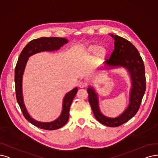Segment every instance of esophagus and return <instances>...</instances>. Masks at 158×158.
Wrapping results in <instances>:
<instances>
[{
    "mask_svg": "<svg viewBox=\"0 0 158 158\" xmlns=\"http://www.w3.org/2000/svg\"><path fill=\"white\" fill-rule=\"evenodd\" d=\"M78 85H79V87L80 88H84V87H85L87 86V84L85 82V81H80Z\"/></svg>",
    "mask_w": 158,
    "mask_h": 158,
    "instance_id": "obj_1",
    "label": "esophagus"
}]
</instances>
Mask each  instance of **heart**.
Listing matches in <instances>:
<instances>
[{
  "label": "heart",
  "mask_w": 158,
  "mask_h": 158,
  "mask_svg": "<svg viewBox=\"0 0 158 158\" xmlns=\"http://www.w3.org/2000/svg\"><path fill=\"white\" fill-rule=\"evenodd\" d=\"M98 46L96 45H91L89 48L87 49V51L89 52V53H94L95 52L97 49H98ZM106 53V49L104 47H100L98 48V54L99 56H102Z\"/></svg>",
  "instance_id": "b5f03b06"
}]
</instances>
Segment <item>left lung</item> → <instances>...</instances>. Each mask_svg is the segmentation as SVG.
Masks as SVG:
<instances>
[{"label": "left lung", "instance_id": "obj_1", "mask_svg": "<svg viewBox=\"0 0 158 158\" xmlns=\"http://www.w3.org/2000/svg\"><path fill=\"white\" fill-rule=\"evenodd\" d=\"M110 35L114 38L115 48L110 58L106 59L105 64L111 67L121 66L127 69L131 80L129 105L118 117H107L100 111L98 96L93 88L89 87L87 93L89 94V102L97 121L107 127H117L128 122L139 109L146 89V78L143 61L135 46L122 37L113 34Z\"/></svg>", "mask_w": 158, "mask_h": 158}]
</instances>
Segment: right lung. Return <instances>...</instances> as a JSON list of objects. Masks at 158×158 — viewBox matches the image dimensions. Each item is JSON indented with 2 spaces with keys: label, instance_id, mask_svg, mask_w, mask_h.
Here are the masks:
<instances>
[{
  "label": "right lung",
  "instance_id": "right-lung-1",
  "mask_svg": "<svg viewBox=\"0 0 158 158\" xmlns=\"http://www.w3.org/2000/svg\"><path fill=\"white\" fill-rule=\"evenodd\" d=\"M68 40L63 37H40L30 41L22 50L15 69V85L17 101L20 106L23 114L28 121L41 129L54 130L60 128L67 123L69 117V110L73 100L77 93L78 88L75 87L67 93L64 98L63 109L60 116L55 121L50 123H41L31 118L25 108L22 91V79L24 68L28 58L31 55L43 51H53L58 50L61 46L67 43Z\"/></svg>",
  "mask_w": 158,
  "mask_h": 158
}]
</instances>
